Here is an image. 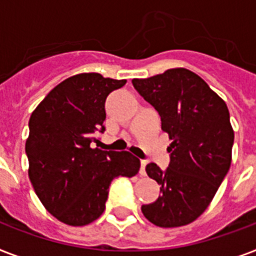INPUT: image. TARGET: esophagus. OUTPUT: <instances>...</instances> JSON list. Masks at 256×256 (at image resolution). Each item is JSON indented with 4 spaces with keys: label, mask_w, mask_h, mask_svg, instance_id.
<instances>
[{
    "label": "esophagus",
    "mask_w": 256,
    "mask_h": 256,
    "mask_svg": "<svg viewBox=\"0 0 256 256\" xmlns=\"http://www.w3.org/2000/svg\"><path fill=\"white\" fill-rule=\"evenodd\" d=\"M146 164H148V162H146V160H140V174L142 175V176H144V175H146V170H144V168H146Z\"/></svg>",
    "instance_id": "esophagus-1"
}]
</instances>
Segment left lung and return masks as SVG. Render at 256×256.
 <instances>
[{
    "mask_svg": "<svg viewBox=\"0 0 256 256\" xmlns=\"http://www.w3.org/2000/svg\"><path fill=\"white\" fill-rule=\"evenodd\" d=\"M132 86L160 112L171 140L168 168L146 166L162 194L142 212L156 226L188 224L208 207L230 168L234 130L226 102L184 68L134 78Z\"/></svg>",
    "mask_w": 256,
    "mask_h": 256,
    "instance_id": "obj_1",
    "label": "left lung"
}]
</instances>
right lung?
Masks as SVG:
<instances>
[{
  "instance_id": "right-lung-1",
  "label": "right lung",
  "mask_w": 256,
  "mask_h": 256,
  "mask_svg": "<svg viewBox=\"0 0 256 256\" xmlns=\"http://www.w3.org/2000/svg\"><path fill=\"white\" fill-rule=\"evenodd\" d=\"M124 84L98 73L77 74L56 86L30 116L25 144L29 179L60 222H94L104 211L112 179L140 171V160L132 152L92 148L98 142L94 132L104 130V100Z\"/></svg>"
}]
</instances>
